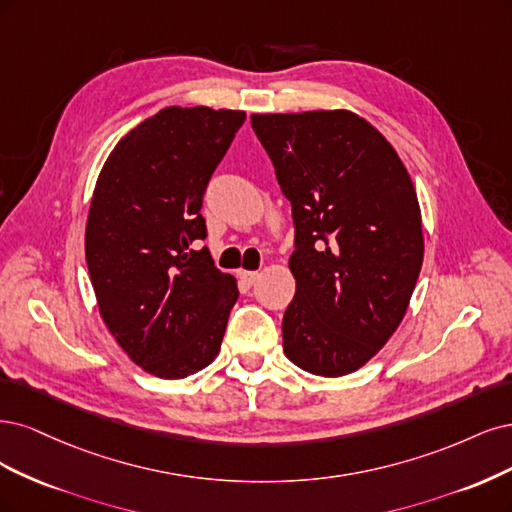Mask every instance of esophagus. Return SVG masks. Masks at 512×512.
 <instances>
[{
  "label": "esophagus",
  "instance_id": "34e87169",
  "mask_svg": "<svg viewBox=\"0 0 512 512\" xmlns=\"http://www.w3.org/2000/svg\"><path fill=\"white\" fill-rule=\"evenodd\" d=\"M238 276L242 278V283L244 285H255L257 283V278H259V272H246V270H242V272H238Z\"/></svg>",
  "mask_w": 512,
  "mask_h": 512
}]
</instances>
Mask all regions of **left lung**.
Wrapping results in <instances>:
<instances>
[{"mask_svg": "<svg viewBox=\"0 0 512 512\" xmlns=\"http://www.w3.org/2000/svg\"><path fill=\"white\" fill-rule=\"evenodd\" d=\"M251 125L295 227L285 355L312 374L355 372L398 329L417 285L415 187L385 136L349 110L253 114Z\"/></svg>", "mask_w": 512, "mask_h": 512, "instance_id": "8db88e82", "label": "left lung"}]
</instances>
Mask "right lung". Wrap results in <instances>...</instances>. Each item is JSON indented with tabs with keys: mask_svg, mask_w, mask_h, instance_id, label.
I'll use <instances>...</instances> for the list:
<instances>
[{
	"mask_svg": "<svg viewBox=\"0 0 512 512\" xmlns=\"http://www.w3.org/2000/svg\"><path fill=\"white\" fill-rule=\"evenodd\" d=\"M242 110L163 108L114 146L97 178L85 253L110 334L134 364L185 378L219 355L238 300L206 246L204 193Z\"/></svg>",
	"mask_w": 512,
	"mask_h": 512,
	"instance_id": "1",
	"label": "right lung"
}]
</instances>
